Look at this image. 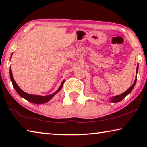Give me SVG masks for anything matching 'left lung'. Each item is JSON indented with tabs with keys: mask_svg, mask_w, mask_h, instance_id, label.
<instances>
[{
	"mask_svg": "<svg viewBox=\"0 0 147 147\" xmlns=\"http://www.w3.org/2000/svg\"><path fill=\"white\" fill-rule=\"evenodd\" d=\"M138 65H137V67H136V74H137L138 73ZM136 80H137V78H136H136H135V80H134V83L132 85L130 86V87L128 88V89L126 90V92H124V93H122L120 94V95H117V96H113V97L110 98V101L112 102V103H117V102H119L121 101V100H122L124 99V98H125L126 96H127L128 94H129L130 92H132V89H133L134 86H135V84L136 82Z\"/></svg>",
	"mask_w": 147,
	"mask_h": 147,
	"instance_id": "left-lung-1",
	"label": "left lung"
}]
</instances>
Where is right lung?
I'll list each match as a JSON object with an SVG mask.
<instances>
[{"mask_svg": "<svg viewBox=\"0 0 147 147\" xmlns=\"http://www.w3.org/2000/svg\"><path fill=\"white\" fill-rule=\"evenodd\" d=\"M13 53H12V55H13ZM12 55H11V56H12ZM10 78H11V80L12 82V84H13L14 88H15L16 92H17L18 94H19L21 97L24 98V99L27 100V101L31 102V103L38 104L47 103V102H49V100H51L52 98H53V96L61 90L62 87H63L64 81H65V80H63V81L61 82V86H60L59 89H58L55 92H54V93L50 94V95H47V96H39V95H33V94H27L24 91H23V90H22L21 88L19 87V86L17 85V83H16L15 81V80H14L11 67H10Z\"/></svg>", "mask_w": 147, "mask_h": 147, "instance_id": "add662e5", "label": "right lung"}]
</instances>
